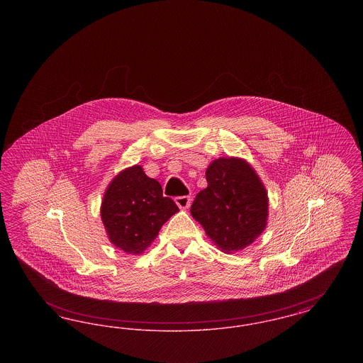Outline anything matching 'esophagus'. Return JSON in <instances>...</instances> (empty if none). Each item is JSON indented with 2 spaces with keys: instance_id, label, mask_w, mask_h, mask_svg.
<instances>
[{
  "instance_id": "1",
  "label": "esophagus",
  "mask_w": 363,
  "mask_h": 363,
  "mask_svg": "<svg viewBox=\"0 0 363 363\" xmlns=\"http://www.w3.org/2000/svg\"><path fill=\"white\" fill-rule=\"evenodd\" d=\"M175 203L177 206L181 208V209H186L190 206V197L189 196H179V197H175Z\"/></svg>"
}]
</instances>
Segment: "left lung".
I'll return each instance as SVG.
<instances>
[{
	"label": "left lung",
	"instance_id": "1",
	"mask_svg": "<svg viewBox=\"0 0 363 363\" xmlns=\"http://www.w3.org/2000/svg\"><path fill=\"white\" fill-rule=\"evenodd\" d=\"M208 186L191 204V216L222 252L245 249L267 227L268 194L255 169L240 157L215 159L207 172Z\"/></svg>",
	"mask_w": 363,
	"mask_h": 363
}]
</instances>
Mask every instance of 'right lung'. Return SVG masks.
<instances>
[{"label":"right lung","mask_w":363,"mask_h":363,"mask_svg":"<svg viewBox=\"0 0 363 363\" xmlns=\"http://www.w3.org/2000/svg\"><path fill=\"white\" fill-rule=\"evenodd\" d=\"M179 209L163 196L160 184L141 166L117 174L104 191L101 216L110 242L129 255H141Z\"/></svg>","instance_id":"right-lung-1"}]
</instances>
